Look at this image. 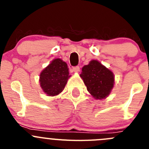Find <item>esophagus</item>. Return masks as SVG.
I'll list each match as a JSON object with an SVG mask.
<instances>
[{"instance_id": "obj_1", "label": "esophagus", "mask_w": 149, "mask_h": 149, "mask_svg": "<svg viewBox=\"0 0 149 149\" xmlns=\"http://www.w3.org/2000/svg\"><path fill=\"white\" fill-rule=\"evenodd\" d=\"M73 71L75 72V73H79L80 71V67L79 66H75V67H73Z\"/></svg>"}]
</instances>
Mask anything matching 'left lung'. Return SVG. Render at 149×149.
I'll list each match as a JSON object with an SVG mask.
<instances>
[{"instance_id":"obj_1","label":"left lung","mask_w":149,"mask_h":149,"mask_svg":"<svg viewBox=\"0 0 149 149\" xmlns=\"http://www.w3.org/2000/svg\"><path fill=\"white\" fill-rule=\"evenodd\" d=\"M88 92L94 98L102 100L108 97L113 88V73L96 60L82 68L80 74Z\"/></svg>"}]
</instances>
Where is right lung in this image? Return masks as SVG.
I'll return each mask as SVG.
<instances>
[{
    "label": "right lung",
    "instance_id": "1",
    "mask_svg": "<svg viewBox=\"0 0 149 149\" xmlns=\"http://www.w3.org/2000/svg\"><path fill=\"white\" fill-rule=\"evenodd\" d=\"M70 77L66 63L56 58L40 73V86L47 96H57L62 92Z\"/></svg>",
    "mask_w": 149,
    "mask_h": 149
}]
</instances>
